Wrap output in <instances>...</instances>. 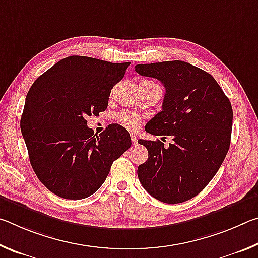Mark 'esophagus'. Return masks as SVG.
I'll return each instance as SVG.
<instances>
[{
    "label": "esophagus",
    "instance_id": "obj_1",
    "mask_svg": "<svg viewBox=\"0 0 258 258\" xmlns=\"http://www.w3.org/2000/svg\"><path fill=\"white\" fill-rule=\"evenodd\" d=\"M131 140H132L133 145H137V143H138V135L137 134H131Z\"/></svg>",
    "mask_w": 258,
    "mask_h": 258
}]
</instances>
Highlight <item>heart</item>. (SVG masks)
<instances>
[{
    "label": "heart",
    "instance_id": "heart-1",
    "mask_svg": "<svg viewBox=\"0 0 258 258\" xmlns=\"http://www.w3.org/2000/svg\"><path fill=\"white\" fill-rule=\"evenodd\" d=\"M140 84H147V85H157L155 83L150 81H143ZM117 119H118L119 123L125 126L126 128L128 130H137L140 124H141L142 118L141 116L138 115V113L132 112V111H121L117 115Z\"/></svg>",
    "mask_w": 258,
    "mask_h": 258
}]
</instances>
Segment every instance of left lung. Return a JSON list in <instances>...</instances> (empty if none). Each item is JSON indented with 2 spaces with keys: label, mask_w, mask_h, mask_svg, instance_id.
<instances>
[{
  "label": "left lung",
  "mask_w": 258,
  "mask_h": 258,
  "mask_svg": "<svg viewBox=\"0 0 258 258\" xmlns=\"http://www.w3.org/2000/svg\"><path fill=\"white\" fill-rule=\"evenodd\" d=\"M138 74L154 77L166 90L163 110L146 126L152 135H172L173 143L140 139L148 160L138 167L142 186L166 204L186 202L202 192L225 158L233 111L211 74L184 61L142 63Z\"/></svg>",
  "instance_id": "left-lung-1"
}]
</instances>
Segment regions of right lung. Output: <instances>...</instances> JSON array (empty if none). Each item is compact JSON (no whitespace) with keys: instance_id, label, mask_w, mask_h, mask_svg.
<instances>
[{"instance_id":"1","label":"right lung","mask_w":258,"mask_h":258,"mask_svg":"<svg viewBox=\"0 0 258 258\" xmlns=\"http://www.w3.org/2000/svg\"><path fill=\"white\" fill-rule=\"evenodd\" d=\"M128 66L67 56L28 91L21 134L38 180L59 197H90L106 181L113 160L131 147L130 134L120 125H109L98 135L86 120L106 110L111 89Z\"/></svg>"}]
</instances>
